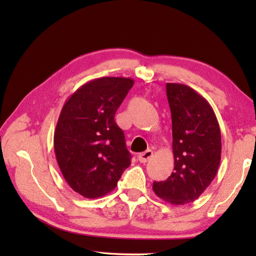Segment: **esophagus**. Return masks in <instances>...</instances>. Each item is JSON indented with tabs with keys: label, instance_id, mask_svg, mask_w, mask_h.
<instances>
[{
	"label": "esophagus",
	"instance_id": "esophagus-1",
	"mask_svg": "<svg viewBox=\"0 0 256 256\" xmlns=\"http://www.w3.org/2000/svg\"><path fill=\"white\" fill-rule=\"evenodd\" d=\"M152 154H154L152 151L146 150V151H144V152L138 154V162H148L149 160L151 159V157H152Z\"/></svg>",
	"mask_w": 256,
	"mask_h": 256
}]
</instances>
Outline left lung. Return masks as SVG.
<instances>
[{"mask_svg":"<svg viewBox=\"0 0 256 256\" xmlns=\"http://www.w3.org/2000/svg\"><path fill=\"white\" fill-rule=\"evenodd\" d=\"M172 112L174 172L152 188L164 201H196L214 180L222 159V133L210 104L188 86L167 84Z\"/></svg>","mask_w":256,"mask_h":256,"instance_id":"8db88e82","label":"left lung"}]
</instances>
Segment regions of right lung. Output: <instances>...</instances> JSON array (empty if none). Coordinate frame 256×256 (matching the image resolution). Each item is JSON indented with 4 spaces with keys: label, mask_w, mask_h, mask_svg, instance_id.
<instances>
[{
    "label": "right lung",
    "mask_w": 256,
    "mask_h": 256,
    "mask_svg": "<svg viewBox=\"0 0 256 256\" xmlns=\"http://www.w3.org/2000/svg\"><path fill=\"white\" fill-rule=\"evenodd\" d=\"M133 84L130 78H98L81 86L60 110L54 133L56 160L70 188L86 198L112 192L131 164L115 112Z\"/></svg>",
    "instance_id": "right-lung-1"
}]
</instances>
